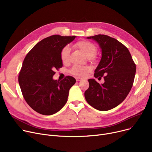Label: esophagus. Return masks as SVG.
Wrapping results in <instances>:
<instances>
[{
    "mask_svg": "<svg viewBox=\"0 0 152 152\" xmlns=\"http://www.w3.org/2000/svg\"><path fill=\"white\" fill-rule=\"evenodd\" d=\"M75 78H76V80L77 81H81V79H82V78L79 77H76Z\"/></svg>",
    "mask_w": 152,
    "mask_h": 152,
    "instance_id": "obj_1",
    "label": "esophagus"
}]
</instances>
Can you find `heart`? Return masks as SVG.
<instances>
[{"label": "heart", "mask_w": 152, "mask_h": 152, "mask_svg": "<svg viewBox=\"0 0 152 152\" xmlns=\"http://www.w3.org/2000/svg\"><path fill=\"white\" fill-rule=\"evenodd\" d=\"M75 47L77 48L86 56V57L92 59L94 56L97 53V47L91 42L87 41H78L75 44ZM70 54V49L68 46L64 47L60 52L61 60L63 63L68 61ZM91 70L88 66H82L75 65L71 69V73L77 76H84Z\"/></svg>", "instance_id": "obj_1"}]
</instances>
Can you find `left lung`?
<instances>
[{
    "label": "left lung",
    "instance_id": "obj_1",
    "mask_svg": "<svg viewBox=\"0 0 152 152\" xmlns=\"http://www.w3.org/2000/svg\"><path fill=\"white\" fill-rule=\"evenodd\" d=\"M87 39H93L100 48L102 57L94 77L103 76L105 82L100 84L94 79H89L85 99L94 108L108 111L126 98L133 85L136 67L129 50L118 40L103 34Z\"/></svg>",
    "mask_w": 152,
    "mask_h": 152
}]
</instances>
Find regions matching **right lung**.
<instances>
[{"mask_svg":"<svg viewBox=\"0 0 152 152\" xmlns=\"http://www.w3.org/2000/svg\"><path fill=\"white\" fill-rule=\"evenodd\" d=\"M76 37L53 35L36 44L23 62L18 82L23 97L36 112L51 115L60 111L68 100L75 83L72 76L54 80V71L63 66L60 52Z\"/></svg>","mask_w":152,"mask_h":152,"instance_id":"add662e5","label":"right lung"}]
</instances>
